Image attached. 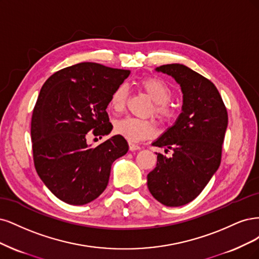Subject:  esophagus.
Segmentation results:
<instances>
[{"mask_svg":"<svg viewBox=\"0 0 259 259\" xmlns=\"http://www.w3.org/2000/svg\"><path fill=\"white\" fill-rule=\"evenodd\" d=\"M129 149L131 152H133V151H139V149H141V147L138 145V144H135V143H129Z\"/></svg>","mask_w":259,"mask_h":259,"instance_id":"esophagus-1","label":"esophagus"}]
</instances>
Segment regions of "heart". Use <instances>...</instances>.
<instances>
[{
  "mask_svg": "<svg viewBox=\"0 0 259 259\" xmlns=\"http://www.w3.org/2000/svg\"><path fill=\"white\" fill-rule=\"evenodd\" d=\"M140 88L151 98L153 106L149 113L163 124L171 123L177 118L178 111L171 103L173 91L171 87L160 78L146 77L139 82ZM127 103V88L118 85L110 96L108 105L114 112H121ZM156 123L154 120H142L138 118L126 117L115 122L114 130L117 135L129 141H141L151 138L156 133Z\"/></svg>",
  "mask_w": 259,
  "mask_h": 259,
  "instance_id": "b5f03b06",
  "label": "heart"
}]
</instances>
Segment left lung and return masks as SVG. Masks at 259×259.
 <instances>
[{"label": "left lung", "instance_id": "8db88e82", "mask_svg": "<svg viewBox=\"0 0 259 259\" xmlns=\"http://www.w3.org/2000/svg\"><path fill=\"white\" fill-rule=\"evenodd\" d=\"M156 71L171 75L181 85L183 107L174 126L153 143L173 154L169 158L157 154L147 186L160 203L181 206L197 198L219 169L228 114L218 88L202 75L179 63Z\"/></svg>", "mask_w": 259, "mask_h": 259}]
</instances>
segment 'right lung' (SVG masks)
I'll list each match as a JSON object with an SVG mask.
<instances>
[{
	"label": "right lung",
	"mask_w": 259,
	"mask_h": 259,
	"mask_svg": "<svg viewBox=\"0 0 259 259\" xmlns=\"http://www.w3.org/2000/svg\"><path fill=\"white\" fill-rule=\"evenodd\" d=\"M129 74L81 62L56 72L41 87L31 120L33 161L40 180L63 202L94 201L107 186L112 163L128 152L119 135L96 147L88 145L87 136L111 132L108 100Z\"/></svg>",
	"instance_id": "1"
}]
</instances>
